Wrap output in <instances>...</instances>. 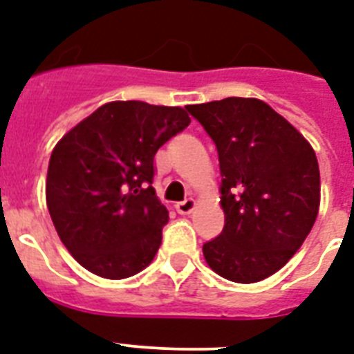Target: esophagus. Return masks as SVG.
Returning a JSON list of instances; mask_svg holds the SVG:
<instances>
[{"mask_svg": "<svg viewBox=\"0 0 354 354\" xmlns=\"http://www.w3.org/2000/svg\"><path fill=\"white\" fill-rule=\"evenodd\" d=\"M192 209H194V200H192V198H185L183 202L176 203V211L180 212V214H189Z\"/></svg>", "mask_w": 354, "mask_h": 354, "instance_id": "34e87169", "label": "esophagus"}]
</instances>
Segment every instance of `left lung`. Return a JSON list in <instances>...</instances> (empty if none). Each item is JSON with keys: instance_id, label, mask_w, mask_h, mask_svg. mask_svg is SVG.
Listing matches in <instances>:
<instances>
[{"instance_id": "1", "label": "left lung", "mask_w": 354, "mask_h": 354, "mask_svg": "<svg viewBox=\"0 0 354 354\" xmlns=\"http://www.w3.org/2000/svg\"><path fill=\"white\" fill-rule=\"evenodd\" d=\"M216 145L225 225L203 257L212 271L254 283L291 260L320 207L317 154L286 118L254 97L189 105Z\"/></svg>"}]
</instances>
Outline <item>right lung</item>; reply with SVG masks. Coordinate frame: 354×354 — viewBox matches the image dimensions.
<instances>
[{"label": "right lung", "instance_id": "1", "mask_svg": "<svg viewBox=\"0 0 354 354\" xmlns=\"http://www.w3.org/2000/svg\"><path fill=\"white\" fill-rule=\"evenodd\" d=\"M189 123L180 107L111 102L57 142L47 207L59 240L87 271L122 280L151 263L169 222L152 187L154 156Z\"/></svg>", "mask_w": 354, "mask_h": 354}]
</instances>
